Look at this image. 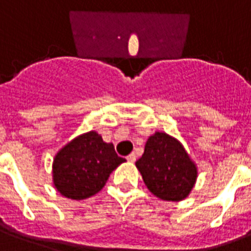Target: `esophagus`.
<instances>
[{
  "label": "esophagus",
  "mask_w": 251,
  "mask_h": 251,
  "mask_svg": "<svg viewBox=\"0 0 251 251\" xmlns=\"http://www.w3.org/2000/svg\"><path fill=\"white\" fill-rule=\"evenodd\" d=\"M126 158H127V161H129V162H135L136 156H135V153H130Z\"/></svg>",
  "instance_id": "obj_1"
}]
</instances>
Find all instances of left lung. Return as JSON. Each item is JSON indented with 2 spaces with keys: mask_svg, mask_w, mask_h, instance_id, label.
Instances as JSON below:
<instances>
[{
  "mask_svg": "<svg viewBox=\"0 0 251 251\" xmlns=\"http://www.w3.org/2000/svg\"><path fill=\"white\" fill-rule=\"evenodd\" d=\"M147 188L161 200L180 201L196 183L197 168L183 146L165 132H156L135 162Z\"/></svg>",
  "mask_w": 251,
  "mask_h": 251,
  "instance_id": "1",
  "label": "left lung"
}]
</instances>
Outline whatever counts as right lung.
Returning <instances> with one entry per match:
<instances>
[{"label":"right lung","mask_w":251,"mask_h":251,"mask_svg":"<svg viewBox=\"0 0 251 251\" xmlns=\"http://www.w3.org/2000/svg\"><path fill=\"white\" fill-rule=\"evenodd\" d=\"M125 161L116 153L113 144L103 142L98 132L82 134L55 156V188L68 199H89L104 187L109 174Z\"/></svg>","instance_id":"1"}]
</instances>
